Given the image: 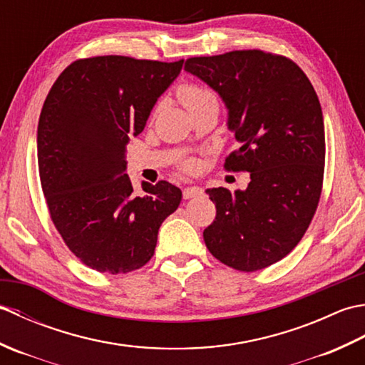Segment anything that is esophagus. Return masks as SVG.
I'll return each mask as SVG.
<instances>
[{"instance_id": "esophagus-1", "label": "esophagus", "mask_w": 365, "mask_h": 365, "mask_svg": "<svg viewBox=\"0 0 365 365\" xmlns=\"http://www.w3.org/2000/svg\"><path fill=\"white\" fill-rule=\"evenodd\" d=\"M204 195V190L200 187H188L183 190V197L185 199H191V197H199Z\"/></svg>"}]
</instances>
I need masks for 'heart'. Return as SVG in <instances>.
Listing matches in <instances>:
<instances>
[{
  "instance_id": "b5f03b06",
  "label": "heart",
  "mask_w": 365,
  "mask_h": 365,
  "mask_svg": "<svg viewBox=\"0 0 365 365\" xmlns=\"http://www.w3.org/2000/svg\"><path fill=\"white\" fill-rule=\"evenodd\" d=\"M178 98H180L182 105L187 108L188 111L195 110V108H197L200 105H205V103H210V102H218L210 89H207L204 86H199V84H195V83L182 84V86L178 88ZM182 168L185 170H195L196 169V161L195 160L183 161Z\"/></svg>"
}]
</instances>
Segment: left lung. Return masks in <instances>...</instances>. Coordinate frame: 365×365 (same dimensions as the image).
Instances as JSON below:
<instances>
[{
    "instance_id": "8db88e82",
    "label": "left lung",
    "mask_w": 365,
    "mask_h": 365,
    "mask_svg": "<svg viewBox=\"0 0 365 365\" xmlns=\"http://www.w3.org/2000/svg\"><path fill=\"white\" fill-rule=\"evenodd\" d=\"M185 71L227 106V127L242 147L224 168L251 173L245 191H205L216 218L204 242L230 268H267L299 243L319 205L324 170L319 97L292 59L262 50L190 58Z\"/></svg>"
}]
</instances>
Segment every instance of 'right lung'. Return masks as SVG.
<instances>
[{
    "label": "right lung",
    "mask_w": 365,
    "mask_h": 365,
    "mask_svg": "<svg viewBox=\"0 0 365 365\" xmlns=\"http://www.w3.org/2000/svg\"><path fill=\"white\" fill-rule=\"evenodd\" d=\"M175 63L128 56L78 59L46 96L37 127L42 191L54 227L84 265L130 273L152 259L158 229L177 210L173 183L143 182L133 191L125 145L145 127L177 75Z\"/></svg>",
    "instance_id": "obj_1"
}]
</instances>
